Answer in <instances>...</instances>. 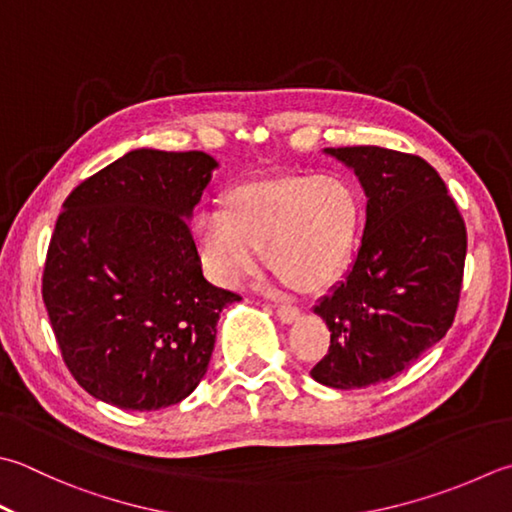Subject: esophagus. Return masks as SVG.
<instances>
[{
  "label": "esophagus",
  "instance_id": "1",
  "mask_svg": "<svg viewBox=\"0 0 512 512\" xmlns=\"http://www.w3.org/2000/svg\"><path fill=\"white\" fill-rule=\"evenodd\" d=\"M277 317L282 319L284 324H295L299 319V308H295V306H277Z\"/></svg>",
  "mask_w": 512,
  "mask_h": 512
}]
</instances>
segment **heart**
Returning a JSON list of instances; mask_svg holds the SVG:
<instances>
[{
	"mask_svg": "<svg viewBox=\"0 0 512 512\" xmlns=\"http://www.w3.org/2000/svg\"><path fill=\"white\" fill-rule=\"evenodd\" d=\"M362 199L342 175L248 179L228 190L222 215L197 213L190 239L204 273L222 288H239L266 266L297 293H317L353 253Z\"/></svg>",
	"mask_w": 512,
	"mask_h": 512,
	"instance_id": "obj_1",
	"label": "heart"
}]
</instances>
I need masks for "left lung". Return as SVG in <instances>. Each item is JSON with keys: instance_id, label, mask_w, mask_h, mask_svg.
Listing matches in <instances>:
<instances>
[{"instance_id": "obj_1", "label": "left lung", "mask_w": 512, "mask_h": 512, "mask_svg": "<svg viewBox=\"0 0 512 512\" xmlns=\"http://www.w3.org/2000/svg\"><path fill=\"white\" fill-rule=\"evenodd\" d=\"M366 193L362 244L315 313L330 346L310 377L350 390L395 377L453 326L466 226L444 179L417 155L379 146L324 148Z\"/></svg>"}]
</instances>
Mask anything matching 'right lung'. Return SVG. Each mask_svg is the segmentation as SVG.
Listing matches in <instances>:
<instances>
[{
  "instance_id": "add662e5",
  "label": "right lung",
  "mask_w": 512,
  "mask_h": 512,
  "mask_svg": "<svg viewBox=\"0 0 512 512\" xmlns=\"http://www.w3.org/2000/svg\"><path fill=\"white\" fill-rule=\"evenodd\" d=\"M219 164L202 150H130L79 184L48 246L42 295L70 373L99 402L159 410L208 370L239 295L202 273L188 219Z\"/></svg>"
}]
</instances>
